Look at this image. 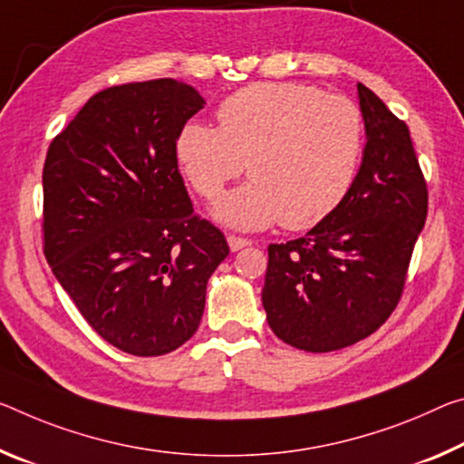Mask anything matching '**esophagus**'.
Segmentation results:
<instances>
[{
  "label": "esophagus",
  "mask_w": 464,
  "mask_h": 464,
  "mask_svg": "<svg viewBox=\"0 0 464 464\" xmlns=\"http://www.w3.org/2000/svg\"><path fill=\"white\" fill-rule=\"evenodd\" d=\"M227 241H229L231 252H239L241 247H246V246L252 244V241L246 239V237H239V235H229V237H227Z\"/></svg>",
  "instance_id": "34e87169"
}]
</instances>
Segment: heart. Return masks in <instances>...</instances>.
I'll return each mask as SVG.
<instances>
[{"mask_svg": "<svg viewBox=\"0 0 464 464\" xmlns=\"http://www.w3.org/2000/svg\"><path fill=\"white\" fill-rule=\"evenodd\" d=\"M217 117L218 128L186 123L175 154L204 200H217L247 163L252 179L215 208L223 223L310 229L351 192L365 150V117L351 99L307 84H254L220 102Z\"/></svg>", "mask_w": 464, "mask_h": 464, "instance_id": "obj_1", "label": "heart"}]
</instances>
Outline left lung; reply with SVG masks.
Wrapping results in <instances>:
<instances>
[{
	"mask_svg": "<svg viewBox=\"0 0 464 464\" xmlns=\"http://www.w3.org/2000/svg\"><path fill=\"white\" fill-rule=\"evenodd\" d=\"M357 92L367 144L351 192L304 237L268 246L266 320L301 351L349 347L391 318L428 218V181L407 123L367 86Z\"/></svg>",
	"mask_w": 464,
	"mask_h": 464,
	"instance_id": "8db88e82",
	"label": "left lung"
}]
</instances>
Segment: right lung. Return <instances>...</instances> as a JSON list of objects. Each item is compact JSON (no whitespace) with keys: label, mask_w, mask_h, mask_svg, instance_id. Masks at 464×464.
<instances>
[{"label":"right lung","mask_w":464,"mask_h":464,"mask_svg":"<svg viewBox=\"0 0 464 464\" xmlns=\"http://www.w3.org/2000/svg\"><path fill=\"white\" fill-rule=\"evenodd\" d=\"M200 109L173 78L105 88L51 140L43 165L49 266L94 333L130 355L189 341L206 283L229 256L223 231L194 212L175 154Z\"/></svg>","instance_id":"add662e5"}]
</instances>
